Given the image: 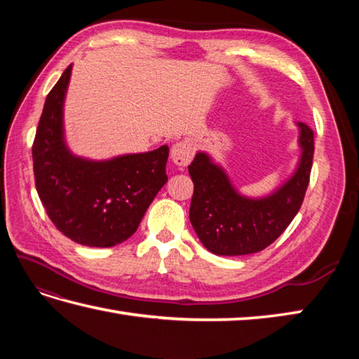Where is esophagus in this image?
Masks as SVG:
<instances>
[{
  "label": "esophagus",
  "mask_w": 359,
  "mask_h": 359,
  "mask_svg": "<svg viewBox=\"0 0 359 359\" xmlns=\"http://www.w3.org/2000/svg\"><path fill=\"white\" fill-rule=\"evenodd\" d=\"M194 157V143L191 140H182L175 143L171 149V158L177 166H187Z\"/></svg>",
  "instance_id": "1"
}]
</instances>
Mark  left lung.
Wrapping results in <instances>:
<instances>
[{
    "label": "left lung",
    "instance_id": "left-lung-1",
    "mask_svg": "<svg viewBox=\"0 0 359 359\" xmlns=\"http://www.w3.org/2000/svg\"><path fill=\"white\" fill-rule=\"evenodd\" d=\"M302 149L296 172L262 199L241 196L225 171L205 152L188 166L194 184L189 220L203 247L219 256L257 253L276 241L299 211L313 165V131L299 121Z\"/></svg>",
    "mask_w": 359,
    "mask_h": 359
}]
</instances>
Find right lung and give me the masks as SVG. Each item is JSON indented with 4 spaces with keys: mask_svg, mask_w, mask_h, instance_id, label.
Returning a JSON list of instances; mask_svg holds the SVG:
<instances>
[{
    "mask_svg": "<svg viewBox=\"0 0 359 359\" xmlns=\"http://www.w3.org/2000/svg\"><path fill=\"white\" fill-rule=\"evenodd\" d=\"M72 65L46 97L32 144L35 187L52 224L86 247H114L137 231L166 184L170 148L103 162L75 157L63 137V103Z\"/></svg>",
    "mask_w": 359,
    "mask_h": 359,
    "instance_id": "1",
    "label": "right lung"
}]
</instances>
